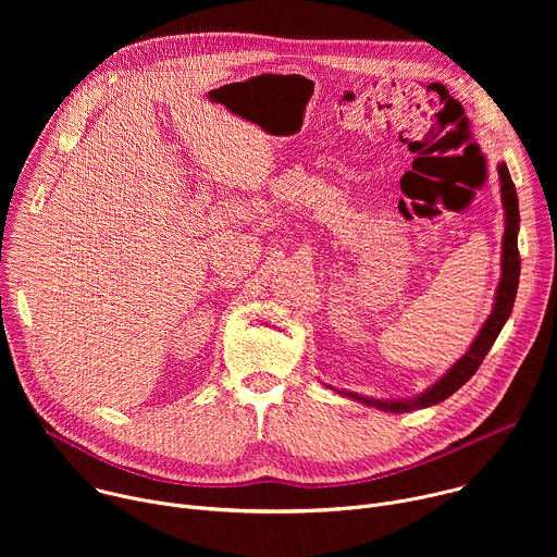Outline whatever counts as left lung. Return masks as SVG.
<instances>
[{"mask_svg": "<svg viewBox=\"0 0 557 557\" xmlns=\"http://www.w3.org/2000/svg\"><path fill=\"white\" fill-rule=\"evenodd\" d=\"M498 176H500V194H503V207H505V237H503V275L500 284L496 290V304L490 314V320L485 322L483 331L479 337L473 339L471 348L467 355H462L443 379H438L430 389L419 394L414 401H379V399H363L359 394L352 392H342L344 396H350L355 401H361L366 406H374L383 412H410L414 408H430L441 401H445L447 396H451L460 385H465L475 370L481 368L485 355L492 350L496 337L500 335L505 322L509 320L516 293H518V277H520V253H518V228H520V211H518V194L513 187V181L509 176V170L505 163L498 165Z\"/></svg>", "mask_w": 557, "mask_h": 557, "instance_id": "obj_1", "label": "left lung"}]
</instances>
